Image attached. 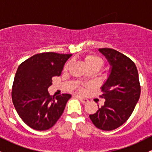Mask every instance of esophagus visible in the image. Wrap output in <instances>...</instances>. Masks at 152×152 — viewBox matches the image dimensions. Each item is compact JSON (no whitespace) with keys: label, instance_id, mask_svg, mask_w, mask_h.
I'll return each mask as SVG.
<instances>
[{"label":"esophagus","instance_id":"34e87169","mask_svg":"<svg viewBox=\"0 0 152 152\" xmlns=\"http://www.w3.org/2000/svg\"><path fill=\"white\" fill-rule=\"evenodd\" d=\"M79 100L81 101V102H82V103H84V104H86V103H87V102H89L88 101V99H85V98H83V97H81V96H79Z\"/></svg>","mask_w":152,"mask_h":152}]
</instances>
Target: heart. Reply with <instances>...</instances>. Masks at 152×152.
<instances>
[{
  "mask_svg": "<svg viewBox=\"0 0 152 152\" xmlns=\"http://www.w3.org/2000/svg\"><path fill=\"white\" fill-rule=\"evenodd\" d=\"M85 63L87 68L90 67H94L98 70L101 68L104 65V62L99 56H96V55H87L85 57ZM70 65V62H67L64 67V70H67ZM79 90H82L81 87H79Z\"/></svg>",
  "mask_w": 152,
  "mask_h": 152,
  "instance_id": "1",
  "label": "heart"
}]
</instances>
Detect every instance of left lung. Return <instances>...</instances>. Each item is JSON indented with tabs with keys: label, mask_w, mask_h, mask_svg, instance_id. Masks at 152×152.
Wrapping results in <instances>:
<instances>
[{
	"label": "left lung",
	"mask_w": 152,
	"mask_h": 152,
	"mask_svg": "<svg viewBox=\"0 0 152 152\" xmlns=\"http://www.w3.org/2000/svg\"><path fill=\"white\" fill-rule=\"evenodd\" d=\"M112 66L108 79L102 87L100 97L106 99L94 114L90 115L99 129L111 131L121 126L134 111L140 96L137 67L128 56L108 48H99Z\"/></svg>",
	"instance_id": "1"
}]
</instances>
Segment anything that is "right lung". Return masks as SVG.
<instances>
[{
  "label": "right lung",
  "instance_id": "right-lung-1",
  "mask_svg": "<svg viewBox=\"0 0 152 152\" xmlns=\"http://www.w3.org/2000/svg\"><path fill=\"white\" fill-rule=\"evenodd\" d=\"M72 54L46 52L35 54L20 64L12 89L13 104L20 118L31 128L49 129L63 113L70 94L50 96L52 78L61 75Z\"/></svg>",
  "mask_w": 152,
  "mask_h": 152
}]
</instances>
